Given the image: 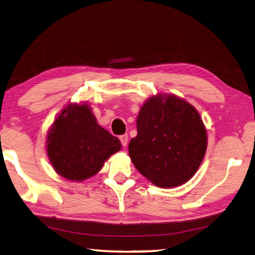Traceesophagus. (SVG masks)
Returning a JSON list of instances; mask_svg holds the SVG:
<instances>
[{"mask_svg": "<svg viewBox=\"0 0 255 255\" xmlns=\"http://www.w3.org/2000/svg\"><path fill=\"white\" fill-rule=\"evenodd\" d=\"M119 139H121V142L123 144V147H126L127 142H128V134H122V136L119 137Z\"/></svg>", "mask_w": 255, "mask_h": 255, "instance_id": "obj_1", "label": "esophagus"}]
</instances>
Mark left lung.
Returning <instances> with one entry per match:
<instances>
[{
	"instance_id": "1",
	"label": "left lung",
	"mask_w": 255,
	"mask_h": 255,
	"mask_svg": "<svg viewBox=\"0 0 255 255\" xmlns=\"http://www.w3.org/2000/svg\"><path fill=\"white\" fill-rule=\"evenodd\" d=\"M207 130L192 105L174 95L152 96L137 117L129 157L143 177L160 188L187 182L207 150Z\"/></svg>"
}]
</instances>
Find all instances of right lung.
I'll use <instances>...</instances> for the list:
<instances>
[{"label":"right lung","mask_w":255,"mask_h":255,"mask_svg":"<svg viewBox=\"0 0 255 255\" xmlns=\"http://www.w3.org/2000/svg\"><path fill=\"white\" fill-rule=\"evenodd\" d=\"M46 142L55 171L73 181L93 177L122 147L117 137L99 126L86 104L64 108L49 129Z\"/></svg>","instance_id":"obj_1"}]
</instances>
